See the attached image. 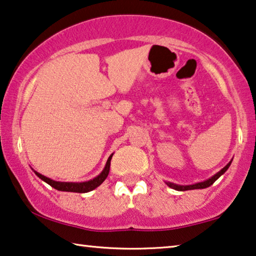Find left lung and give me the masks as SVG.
<instances>
[{
  "mask_svg": "<svg viewBox=\"0 0 256 256\" xmlns=\"http://www.w3.org/2000/svg\"><path fill=\"white\" fill-rule=\"evenodd\" d=\"M231 162H232V160H231L230 162L228 163V164H226V166L223 168L222 170H220L218 172L214 174L212 177L206 179V180H204V182H196V184H192V185H178V184H174V182H166V184L168 186H169V188L176 190H188L207 188H209V186H210V185H212L214 182H215L217 180V179H218L220 176H222V174H223L224 172H226V171L228 169V166H231Z\"/></svg>",
  "mask_w": 256,
  "mask_h": 256,
  "instance_id": "8db88e82",
  "label": "left lung"
}]
</instances>
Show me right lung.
Returning a JSON list of instances; mask_svg holds the SVG:
<instances>
[{
  "mask_svg": "<svg viewBox=\"0 0 256 256\" xmlns=\"http://www.w3.org/2000/svg\"><path fill=\"white\" fill-rule=\"evenodd\" d=\"M112 155H114V152L109 156L108 161H106V166H104V169L101 171V174H98L95 178L90 179V180H87V182H56V180H52V179H50V178L44 176V174L36 172V171H34V174H36L40 179H42L44 182H47L48 185H50L52 188H54L55 190H63V192L87 193V192H90V190H93L96 188H98V186H100L102 182L106 180V178L108 177L109 170H110V161H112Z\"/></svg>",
  "mask_w": 256,
  "mask_h": 256,
  "instance_id": "obj_1",
  "label": "right lung"
}]
</instances>
